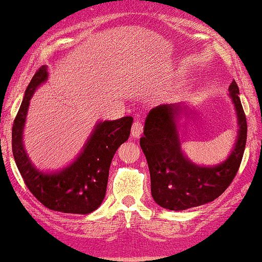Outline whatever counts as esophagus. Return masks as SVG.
<instances>
[{"label": "esophagus", "mask_w": 262, "mask_h": 262, "mask_svg": "<svg viewBox=\"0 0 262 262\" xmlns=\"http://www.w3.org/2000/svg\"><path fill=\"white\" fill-rule=\"evenodd\" d=\"M142 134H143V123L139 120L135 121L131 127V135L134 136V137H139Z\"/></svg>", "instance_id": "obj_1"}]
</instances>
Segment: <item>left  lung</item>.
Returning a JSON list of instances; mask_svg holds the SVG:
<instances>
[{
    "mask_svg": "<svg viewBox=\"0 0 262 262\" xmlns=\"http://www.w3.org/2000/svg\"><path fill=\"white\" fill-rule=\"evenodd\" d=\"M230 96L238 116V138L229 159L220 166L206 168L189 162L180 150L175 117L187 107L163 105L150 111L141 146L148 161L151 194L164 209L180 211L218 198L237 174L247 142V119L237 83L231 82Z\"/></svg>",
    "mask_w": 262,
    "mask_h": 262,
    "instance_id": "1",
    "label": "left lung"
}]
</instances>
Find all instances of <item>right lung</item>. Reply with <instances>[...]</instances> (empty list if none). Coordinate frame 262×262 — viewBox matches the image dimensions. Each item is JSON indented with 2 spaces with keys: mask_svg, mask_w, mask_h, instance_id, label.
<instances>
[{
  "mask_svg": "<svg viewBox=\"0 0 262 262\" xmlns=\"http://www.w3.org/2000/svg\"><path fill=\"white\" fill-rule=\"evenodd\" d=\"M48 78L46 67L35 71L14 119L12 150L25 185L38 202L50 210L64 213H91L106 194L110 166L118 148L130 136L132 117L96 125L78 159L60 173L39 171L28 160L23 146V130L30 100L35 88Z\"/></svg>",
  "mask_w": 262,
  "mask_h": 262,
  "instance_id": "add662e5",
  "label": "right lung"
}]
</instances>
